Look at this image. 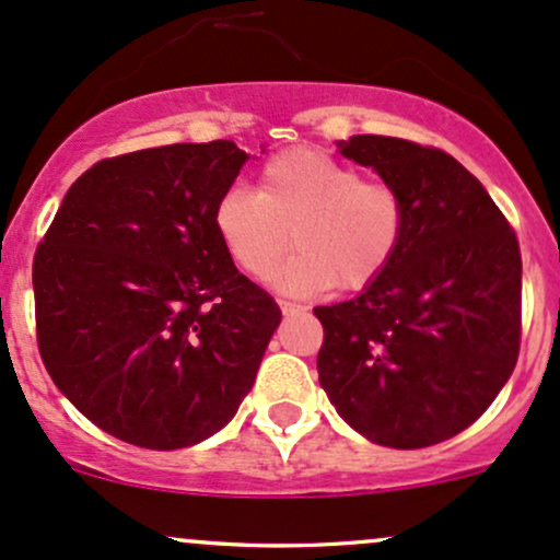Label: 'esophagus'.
I'll return each mask as SVG.
<instances>
[{"mask_svg": "<svg viewBox=\"0 0 560 560\" xmlns=\"http://www.w3.org/2000/svg\"><path fill=\"white\" fill-rule=\"evenodd\" d=\"M280 310H282V315H293V312H299L302 306L293 304V302H280Z\"/></svg>", "mask_w": 560, "mask_h": 560, "instance_id": "obj_1", "label": "esophagus"}]
</instances>
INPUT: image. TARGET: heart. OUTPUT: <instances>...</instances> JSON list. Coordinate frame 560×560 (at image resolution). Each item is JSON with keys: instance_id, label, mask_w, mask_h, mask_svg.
<instances>
[{"instance_id": "1", "label": "heart", "mask_w": 560, "mask_h": 560, "mask_svg": "<svg viewBox=\"0 0 560 560\" xmlns=\"http://www.w3.org/2000/svg\"><path fill=\"white\" fill-rule=\"evenodd\" d=\"M215 232L245 275L267 280L282 254L280 291L306 296L326 288L358 291L389 267L406 232V202L393 184L317 149L275 154L256 191L232 186L215 202Z\"/></svg>"}]
</instances>
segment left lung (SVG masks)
<instances>
[{
  "mask_svg": "<svg viewBox=\"0 0 560 560\" xmlns=\"http://www.w3.org/2000/svg\"><path fill=\"white\" fill-rule=\"evenodd\" d=\"M339 152L400 191L406 232L363 293L315 306L326 330L320 387L378 446H435L470 427L515 369L518 237L483 184L441 149L352 136Z\"/></svg>",
  "mask_w": 560,
  "mask_h": 560,
  "instance_id": "obj_1",
  "label": "left lung"
}]
</instances>
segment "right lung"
<instances>
[{
  "label": "right lung",
  "mask_w": 560,
  "mask_h": 560,
  "mask_svg": "<svg viewBox=\"0 0 560 560\" xmlns=\"http://www.w3.org/2000/svg\"><path fill=\"white\" fill-rule=\"evenodd\" d=\"M248 154L171 143L95 162L34 256L42 363L93 424L195 446L250 393L280 306L237 272L213 213Z\"/></svg>",
  "instance_id": "right-lung-1"
}]
</instances>
